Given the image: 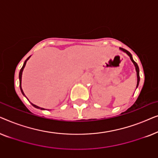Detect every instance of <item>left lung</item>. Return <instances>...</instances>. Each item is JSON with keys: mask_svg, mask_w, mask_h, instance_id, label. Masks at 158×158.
Instances as JSON below:
<instances>
[{"mask_svg": "<svg viewBox=\"0 0 158 158\" xmlns=\"http://www.w3.org/2000/svg\"><path fill=\"white\" fill-rule=\"evenodd\" d=\"M119 49H120V50H122V51L126 53L127 55H128L129 57H130V60H131V62H133L134 65H135V70H136V72H137V87H136V88H137L138 87V85H139V67H138L137 64L136 63V62H135V61H134V60H133V58H132V56H131V53L129 52H128L127 50H126V49H123V48H121V47H120Z\"/></svg>", "mask_w": 158, "mask_h": 158, "instance_id": "obj_1", "label": "left lung"}]
</instances>
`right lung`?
<instances>
[{
	"instance_id": "add662e5",
	"label": "right lung",
	"mask_w": 158,
	"mask_h": 158,
	"mask_svg": "<svg viewBox=\"0 0 158 158\" xmlns=\"http://www.w3.org/2000/svg\"><path fill=\"white\" fill-rule=\"evenodd\" d=\"M30 57H31V56H29V57H28L27 59L25 60L24 63H23V66H22V68H21V70H20V72H19V86H20V89H21V93H22V94H23V96H24L25 97H26V96H25L24 93H23V90H22V87H21V79H22V73H23V68H25V65H26V64H27V62L28 61V60H29ZM26 98H27V97H26ZM27 99H28V98H27ZM28 101H29V100H28ZM30 103H31V102H30ZM31 103V105L33 106L34 107L36 108V109H41V110H45V109H44V108H41V107H40V106H36V105H34V104H33V103Z\"/></svg>"
}]
</instances>
